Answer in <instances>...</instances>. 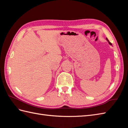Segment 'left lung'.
<instances>
[{
    "instance_id": "obj_1",
    "label": "left lung",
    "mask_w": 128,
    "mask_h": 128,
    "mask_svg": "<svg viewBox=\"0 0 128 128\" xmlns=\"http://www.w3.org/2000/svg\"><path fill=\"white\" fill-rule=\"evenodd\" d=\"M106 40H107V41H108V43H109V44H110V45H112V43H111L110 41H109V40H108V38H106Z\"/></svg>"
}]
</instances>
